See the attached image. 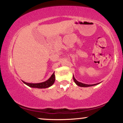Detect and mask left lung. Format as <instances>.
Masks as SVG:
<instances>
[{
	"label": "left lung",
	"instance_id": "obj_1",
	"mask_svg": "<svg viewBox=\"0 0 123 123\" xmlns=\"http://www.w3.org/2000/svg\"><path fill=\"white\" fill-rule=\"evenodd\" d=\"M73 80L75 83V84H76L77 86H80V87H91V86H93L97 85H98V84H99V83H96V84H94V85H87V84L82 83H81V82L77 81V80H75V78H74V75H73Z\"/></svg>",
	"mask_w": 123,
	"mask_h": 123
}]
</instances>
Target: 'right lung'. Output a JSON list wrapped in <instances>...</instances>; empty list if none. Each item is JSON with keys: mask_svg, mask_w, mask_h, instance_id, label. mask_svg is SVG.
I'll return each mask as SVG.
<instances>
[{"mask_svg": "<svg viewBox=\"0 0 123 123\" xmlns=\"http://www.w3.org/2000/svg\"><path fill=\"white\" fill-rule=\"evenodd\" d=\"M55 80V74L53 73L51 76L46 81L41 82V83H27L26 82H24L22 80V82L26 85L30 87H32V88H48L50 86H51L54 83Z\"/></svg>", "mask_w": 123, "mask_h": 123, "instance_id": "1", "label": "right lung"}]
</instances>
